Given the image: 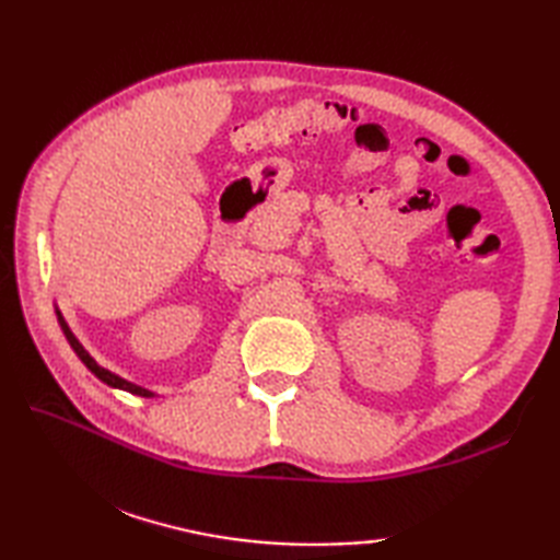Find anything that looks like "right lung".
<instances>
[{
    "label": "right lung",
    "instance_id": "add662e5",
    "mask_svg": "<svg viewBox=\"0 0 560 560\" xmlns=\"http://www.w3.org/2000/svg\"><path fill=\"white\" fill-rule=\"evenodd\" d=\"M57 319H59V327H62V331H65V337H67V341H69V347L74 349V353L79 355V359L83 361V365L89 368V371L96 375L98 380H103L105 385H110V387H117V389H125V392H132V395H139V397H153V392L151 389H144V387H139V385H135V383H129V380H125V377H120V375H115V373H110L108 368H101L96 361L91 359V353L81 347L79 343V339L71 335V329H69V325L65 323V317H62V313L57 311Z\"/></svg>",
    "mask_w": 560,
    "mask_h": 560
}]
</instances>
